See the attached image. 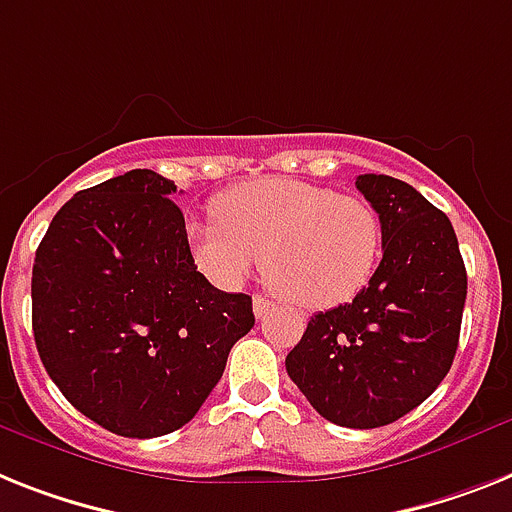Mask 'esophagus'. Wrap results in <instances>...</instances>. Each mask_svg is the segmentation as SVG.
Wrapping results in <instances>:
<instances>
[{
	"label": "esophagus",
	"instance_id": "esophagus-1",
	"mask_svg": "<svg viewBox=\"0 0 512 512\" xmlns=\"http://www.w3.org/2000/svg\"><path fill=\"white\" fill-rule=\"evenodd\" d=\"M272 306L274 303L266 301V298H261V295H256V298H253V314H256V319H264V316L272 311Z\"/></svg>",
	"mask_w": 512,
	"mask_h": 512
}]
</instances>
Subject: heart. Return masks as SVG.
<instances>
[{"label":"heart","instance_id":"heart-1","mask_svg":"<svg viewBox=\"0 0 512 512\" xmlns=\"http://www.w3.org/2000/svg\"><path fill=\"white\" fill-rule=\"evenodd\" d=\"M214 217L185 230L198 272L232 290L264 256L269 287L303 308L356 298L382 251V225L369 201L293 177L235 185L214 201Z\"/></svg>","mask_w":512,"mask_h":512}]
</instances>
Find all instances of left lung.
I'll use <instances>...</instances> for the list:
<instances>
[{"instance_id": "1", "label": "left lung", "mask_w": 512, "mask_h": 512, "mask_svg": "<svg viewBox=\"0 0 512 512\" xmlns=\"http://www.w3.org/2000/svg\"><path fill=\"white\" fill-rule=\"evenodd\" d=\"M382 225V261L345 306L308 322L285 369L319 416L350 429L392 424L447 377L466 306L450 219L390 175H358Z\"/></svg>"}]
</instances>
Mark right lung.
<instances>
[{
  "label": "right lung",
  "mask_w": 512,
  "mask_h": 512,
  "mask_svg": "<svg viewBox=\"0 0 512 512\" xmlns=\"http://www.w3.org/2000/svg\"><path fill=\"white\" fill-rule=\"evenodd\" d=\"M175 193L154 170L80 190L33 261V337L46 374L120 437L188 424L256 322L248 295L217 290L196 269Z\"/></svg>",
  "instance_id": "right-lung-1"
}]
</instances>
